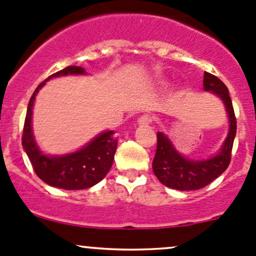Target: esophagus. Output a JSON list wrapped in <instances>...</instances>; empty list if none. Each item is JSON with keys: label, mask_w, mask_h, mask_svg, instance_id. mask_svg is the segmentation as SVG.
<instances>
[{"label": "esophagus", "mask_w": 256, "mask_h": 256, "mask_svg": "<svg viewBox=\"0 0 256 256\" xmlns=\"http://www.w3.org/2000/svg\"><path fill=\"white\" fill-rule=\"evenodd\" d=\"M152 119L148 115H142V116L138 118V120H137V124H138L140 126H143V125H148V124H150Z\"/></svg>", "instance_id": "obj_1"}]
</instances>
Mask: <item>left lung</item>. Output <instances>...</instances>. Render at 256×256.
Masks as SVG:
<instances>
[{
	"label": "left lung",
	"instance_id": "8db88e82",
	"mask_svg": "<svg viewBox=\"0 0 256 256\" xmlns=\"http://www.w3.org/2000/svg\"><path fill=\"white\" fill-rule=\"evenodd\" d=\"M204 91L212 92L222 100L228 116V134L215 156L208 159H190L176 150L165 134L158 132L153 172L164 186L178 190H194L206 187L228 168L231 152L237 132L234 110L228 88L215 75L204 72Z\"/></svg>",
	"mask_w": 256,
	"mask_h": 256
}]
</instances>
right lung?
<instances>
[{"mask_svg": "<svg viewBox=\"0 0 256 256\" xmlns=\"http://www.w3.org/2000/svg\"><path fill=\"white\" fill-rule=\"evenodd\" d=\"M81 66H70L50 75L41 82L30 98L25 116L22 144L32 162L36 175L44 184L63 190H85L102 181L110 170L118 147V137L114 131H103L86 143L82 148L62 156L44 154L35 141L32 132V108L36 94L53 78L66 75H86Z\"/></svg>", "mask_w": 256, "mask_h": 256, "instance_id": "right-lung-1", "label": "right lung"}]
</instances>
